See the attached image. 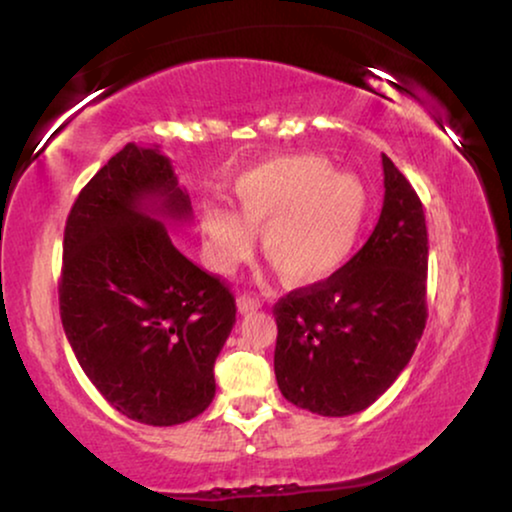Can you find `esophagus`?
I'll list each match as a JSON object with an SVG mask.
<instances>
[{"label":"esophagus","instance_id":"obj_1","mask_svg":"<svg viewBox=\"0 0 512 512\" xmlns=\"http://www.w3.org/2000/svg\"><path fill=\"white\" fill-rule=\"evenodd\" d=\"M261 305H263L261 300H258L256 296H251V293H242V296H237V310H240L242 314L254 312V310H258V307H261Z\"/></svg>","mask_w":512,"mask_h":512}]
</instances>
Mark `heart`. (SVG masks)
I'll return each mask as SVG.
<instances>
[{"label":"heart","instance_id":"obj_1","mask_svg":"<svg viewBox=\"0 0 512 512\" xmlns=\"http://www.w3.org/2000/svg\"><path fill=\"white\" fill-rule=\"evenodd\" d=\"M235 216H202L212 261L230 270L251 249L247 230H261L268 263L289 284H314L342 268L359 240L368 193L359 177L333 172L321 156H284L251 167L233 186Z\"/></svg>","mask_w":512,"mask_h":512}]
</instances>
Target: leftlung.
<instances>
[{"mask_svg": "<svg viewBox=\"0 0 512 512\" xmlns=\"http://www.w3.org/2000/svg\"><path fill=\"white\" fill-rule=\"evenodd\" d=\"M382 167L384 205L368 242L324 282L272 307L279 391L324 417L373 405L408 366L429 317L422 200L384 153Z\"/></svg>", "mask_w": 512, "mask_h": 512, "instance_id": "1", "label": "left lung"}]
</instances>
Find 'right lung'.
<instances>
[{
	"label": "right lung",
	"instance_id": "right-lung-1",
	"mask_svg": "<svg viewBox=\"0 0 512 512\" xmlns=\"http://www.w3.org/2000/svg\"><path fill=\"white\" fill-rule=\"evenodd\" d=\"M191 219L163 153L125 144L83 186L62 242L60 317L83 373L111 408L149 426L205 412L235 298L174 247Z\"/></svg>",
	"mask_w": 512,
	"mask_h": 512
}]
</instances>
